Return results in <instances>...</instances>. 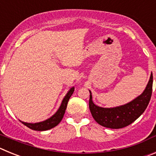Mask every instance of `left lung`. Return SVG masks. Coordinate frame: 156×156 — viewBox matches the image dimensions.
I'll return each instance as SVG.
<instances>
[{
    "instance_id": "left-lung-1",
    "label": "left lung",
    "mask_w": 156,
    "mask_h": 156,
    "mask_svg": "<svg viewBox=\"0 0 156 156\" xmlns=\"http://www.w3.org/2000/svg\"><path fill=\"white\" fill-rule=\"evenodd\" d=\"M153 76L150 79L145 89L141 94L131 101L113 108H103L98 106L92 101L91 91H90L89 108L94 120L100 124L111 129H120L134 122L146 109L150 101L152 92Z\"/></svg>"
}]
</instances>
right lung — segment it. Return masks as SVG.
<instances>
[{"instance_id": "obj_1", "label": "right lung", "mask_w": 156, "mask_h": 156, "mask_svg": "<svg viewBox=\"0 0 156 156\" xmlns=\"http://www.w3.org/2000/svg\"><path fill=\"white\" fill-rule=\"evenodd\" d=\"M74 87H71L69 90V91L67 92V94H66V96L63 98L62 101L61 103V105L59 107L58 109L57 110L55 113L52 116H51L50 118H48L46 120H44L42 122H35V123H30V122H25L23 121L19 120L22 123L27 126V127H29L30 129H34V130H38V131H44V130H48V129H50L51 128L55 127V126H57L59 122H61V120L62 119L63 116H64V114L66 112V107H67V104H68V101L69 100L70 97L72 96L73 93L74 91Z\"/></svg>"}]
</instances>
